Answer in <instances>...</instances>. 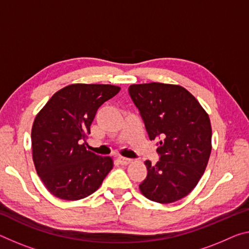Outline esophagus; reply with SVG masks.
<instances>
[{"instance_id": "obj_1", "label": "esophagus", "mask_w": 249, "mask_h": 249, "mask_svg": "<svg viewBox=\"0 0 249 249\" xmlns=\"http://www.w3.org/2000/svg\"><path fill=\"white\" fill-rule=\"evenodd\" d=\"M118 161H120L122 165H128L132 163V160L126 159V157H118Z\"/></svg>"}]
</instances>
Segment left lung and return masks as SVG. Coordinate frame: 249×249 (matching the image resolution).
Segmentation results:
<instances>
[{"label": "left lung", "mask_w": 249, "mask_h": 249, "mask_svg": "<svg viewBox=\"0 0 249 249\" xmlns=\"http://www.w3.org/2000/svg\"><path fill=\"white\" fill-rule=\"evenodd\" d=\"M128 93L139 108L160 160L145 161L147 176L140 184L146 198L169 204L187 196L206 169L212 151V126L198 101L179 85L133 84Z\"/></svg>", "instance_id": "left-lung-1"}]
</instances>
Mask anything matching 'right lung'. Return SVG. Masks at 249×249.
Instances as JSON below:
<instances>
[{"label": "right lung", "mask_w": 249, "mask_h": 249, "mask_svg": "<svg viewBox=\"0 0 249 249\" xmlns=\"http://www.w3.org/2000/svg\"><path fill=\"white\" fill-rule=\"evenodd\" d=\"M120 89L108 84H72L39 110L31 134L33 161L51 194L65 200L85 198L113 168L109 156H98L85 145L98 107Z\"/></svg>", "instance_id": "obj_1"}]
</instances>
